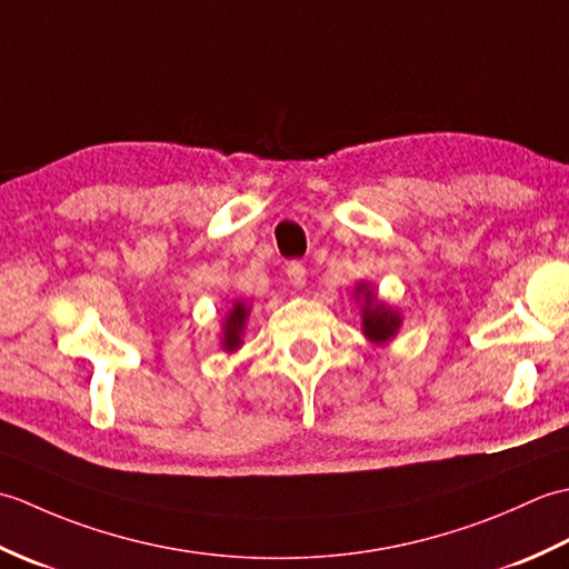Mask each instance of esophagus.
<instances>
[{"instance_id": "34e87169", "label": "esophagus", "mask_w": 569, "mask_h": 569, "mask_svg": "<svg viewBox=\"0 0 569 569\" xmlns=\"http://www.w3.org/2000/svg\"><path fill=\"white\" fill-rule=\"evenodd\" d=\"M286 276H288V281H291L296 288H303L308 271H306V266L300 263V261H291V263L286 266Z\"/></svg>"}]
</instances>
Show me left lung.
<instances>
[{
    "label": "left lung",
    "instance_id": "obj_1",
    "mask_svg": "<svg viewBox=\"0 0 569 569\" xmlns=\"http://www.w3.org/2000/svg\"><path fill=\"white\" fill-rule=\"evenodd\" d=\"M357 300H361V328H365V337L373 345H386L393 340L398 328H401V316L391 310L377 298L373 288L367 283H359L355 291Z\"/></svg>",
    "mask_w": 569,
    "mask_h": 569
}]
</instances>
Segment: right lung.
<instances>
[{"mask_svg":"<svg viewBox=\"0 0 569 569\" xmlns=\"http://www.w3.org/2000/svg\"><path fill=\"white\" fill-rule=\"evenodd\" d=\"M247 318H249V308L241 303V300H237L222 322V349H227V352H234V349H239L241 332H244V328H247Z\"/></svg>","mask_w":569,"mask_h":569,"instance_id":"1","label":"right lung"}]
</instances>
